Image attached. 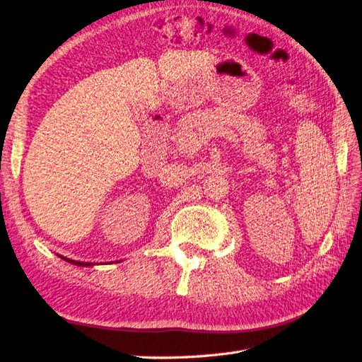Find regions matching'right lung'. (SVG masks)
Here are the masks:
<instances>
[{
    "label": "right lung",
    "mask_w": 362,
    "mask_h": 362,
    "mask_svg": "<svg viewBox=\"0 0 362 362\" xmlns=\"http://www.w3.org/2000/svg\"><path fill=\"white\" fill-rule=\"evenodd\" d=\"M60 258H63L64 261H68V262H71V264H75V266H83V267H90V266H93V262H81V261H74V259H69V258H66V257H62V255H59ZM117 262V261H116Z\"/></svg>",
    "instance_id": "right-lung-1"
}]
</instances>
